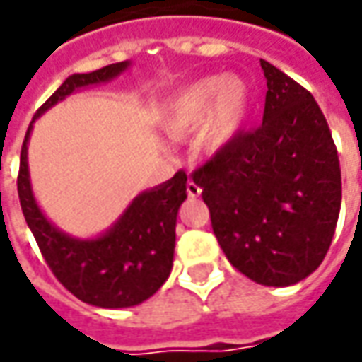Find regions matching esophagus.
<instances>
[{
  "label": "esophagus",
  "instance_id": "obj_1",
  "mask_svg": "<svg viewBox=\"0 0 362 362\" xmlns=\"http://www.w3.org/2000/svg\"><path fill=\"white\" fill-rule=\"evenodd\" d=\"M187 195H189V197H199V195H202V187H199L197 183L189 181V183H187Z\"/></svg>",
  "mask_w": 362,
  "mask_h": 362
}]
</instances>
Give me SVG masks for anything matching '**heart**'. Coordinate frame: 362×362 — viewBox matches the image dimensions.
<instances>
[{
    "label": "heart",
    "mask_w": 362,
    "mask_h": 362,
    "mask_svg": "<svg viewBox=\"0 0 362 362\" xmlns=\"http://www.w3.org/2000/svg\"><path fill=\"white\" fill-rule=\"evenodd\" d=\"M247 112L250 88L242 78H203L175 98L165 129L173 139H187L203 124L199 141L216 151L240 132Z\"/></svg>",
    "instance_id": "1"
}]
</instances>
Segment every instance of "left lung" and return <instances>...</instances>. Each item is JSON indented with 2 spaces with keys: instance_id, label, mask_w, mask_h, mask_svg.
Returning a JSON list of instances; mask_svg holds the SVG:
<instances>
[{
  "instance_id": "left-lung-1",
  "label": "left lung",
  "mask_w": 362,
  "mask_h": 362,
  "mask_svg": "<svg viewBox=\"0 0 362 362\" xmlns=\"http://www.w3.org/2000/svg\"><path fill=\"white\" fill-rule=\"evenodd\" d=\"M262 124L240 131L195 169L211 228L235 270L290 286L327 256L341 211V165L313 94L266 60Z\"/></svg>"
}]
</instances>
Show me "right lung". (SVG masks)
<instances>
[{
  "label": "right lung",
  "instance_id": "1",
  "mask_svg": "<svg viewBox=\"0 0 362 362\" xmlns=\"http://www.w3.org/2000/svg\"><path fill=\"white\" fill-rule=\"evenodd\" d=\"M127 66L129 62L108 64L88 74L68 76L62 86L37 108L35 117L78 88L119 76ZM30 131L32 124L21 145L18 195L28 228L34 233L49 270L66 290L92 306L129 308L151 298L165 284L173 268L177 211L187 199L185 171H177L163 185L134 197L105 235L76 240L54 228L35 203L28 173Z\"/></svg>",
  "mask_w": 362,
  "mask_h": 362
}]
</instances>
